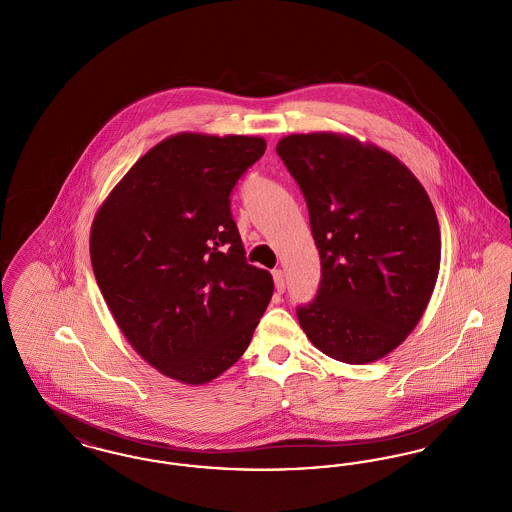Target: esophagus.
<instances>
[{"mask_svg": "<svg viewBox=\"0 0 512 512\" xmlns=\"http://www.w3.org/2000/svg\"><path fill=\"white\" fill-rule=\"evenodd\" d=\"M272 278H274V288H276V293L278 295H282L284 290H286V280H284V272L278 268V270H272Z\"/></svg>", "mask_w": 512, "mask_h": 512, "instance_id": "obj_1", "label": "esophagus"}]
</instances>
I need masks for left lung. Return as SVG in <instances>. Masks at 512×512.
<instances>
[{"mask_svg": "<svg viewBox=\"0 0 512 512\" xmlns=\"http://www.w3.org/2000/svg\"><path fill=\"white\" fill-rule=\"evenodd\" d=\"M276 153L305 197L320 255L317 295L297 320L328 357L378 361L411 334L434 292V205L401 161L355 138L293 134Z\"/></svg>", "mask_w": 512, "mask_h": 512, "instance_id": "8db88e82", "label": "left lung"}]
</instances>
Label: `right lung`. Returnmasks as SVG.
Instances as JSON below:
<instances>
[{"label":"right lung","instance_id":"1","mask_svg":"<svg viewBox=\"0 0 512 512\" xmlns=\"http://www.w3.org/2000/svg\"><path fill=\"white\" fill-rule=\"evenodd\" d=\"M267 149L255 136L178 134L149 149L90 236L99 290L124 338L165 376L205 384L244 355L272 297L245 259L230 195Z\"/></svg>","mask_w":512,"mask_h":512}]
</instances>
